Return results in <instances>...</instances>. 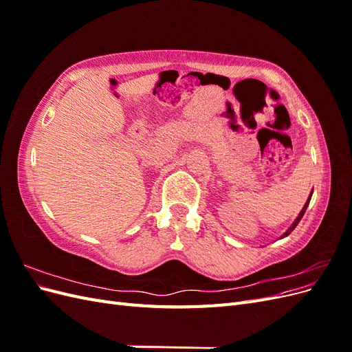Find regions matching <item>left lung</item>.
<instances>
[{
    "instance_id": "8db88e82",
    "label": "left lung",
    "mask_w": 352,
    "mask_h": 352,
    "mask_svg": "<svg viewBox=\"0 0 352 352\" xmlns=\"http://www.w3.org/2000/svg\"><path fill=\"white\" fill-rule=\"evenodd\" d=\"M311 195H313V189H311V192H310V195H308V198H307V202H305V204H304V207H302V210L300 211V214H298V217L294 220V223H292V225L289 226V228H287V230L283 233V235L279 238V239H282V238H286L287 235H289V233L298 226V223H300L301 221V219H302V216H304V212H305V210H307V207H308V204H310V199H311Z\"/></svg>"
}]
</instances>
